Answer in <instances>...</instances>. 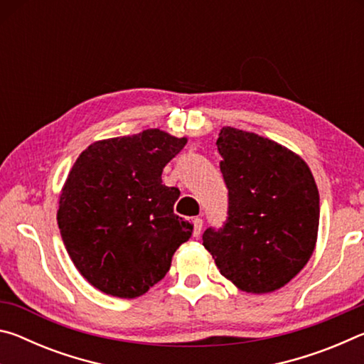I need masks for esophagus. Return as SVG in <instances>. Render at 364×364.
Segmentation results:
<instances>
[{
	"mask_svg": "<svg viewBox=\"0 0 364 364\" xmlns=\"http://www.w3.org/2000/svg\"><path fill=\"white\" fill-rule=\"evenodd\" d=\"M193 225H194V236L197 237L202 231V218H193Z\"/></svg>",
	"mask_w": 364,
	"mask_h": 364,
	"instance_id": "esophagus-1",
	"label": "esophagus"
}]
</instances>
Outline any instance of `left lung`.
Returning <instances> with one entry per match:
<instances>
[{"instance_id":"1","label":"left lung","mask_w":364,"mask_h":364,"mask_svg":"<svg viewBox=\"0 0 364 364\" xmlns=\"http://www.w3.org/2000/svg\"><path fill=\"white\" fill-rule=\"evenodd\" d=\"M217 147L228 188L223 228L202 244L244 292L268 294L300 273L315 250L319 194L305 160L276 141L223 127Z\"/></svg>"}]
</instances>
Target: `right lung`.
I'll return each mask as SVG.
<instances>
[{
  "label": "right lung",
  "instance_id": "add662e5",
  "mask_svg": "<svg viewBox=\"0 0 364 364\" xmlns=\"http://www.w3.org/2000/svg\"><path fill=\"white\" fill-rule=\"evenodd\" d=\"M188 138L159 128L96 141L80 154L59 197L58 225L80 274L120 299L146 294L193 234L173 212L180 189L162 171Z\"/></svg>",
  "mask_w": 364,
  "mask_h": 364
}]
</instances>
